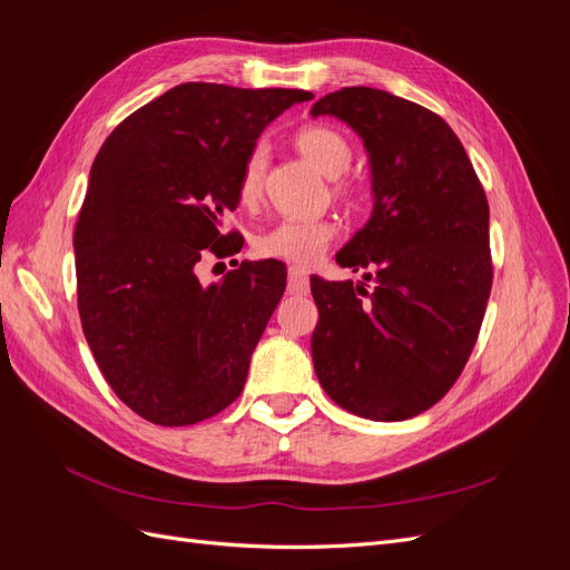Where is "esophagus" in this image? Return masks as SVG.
I'll use <instances>...</instances> for the list:
<instances>
[{
    "label": "esophagus",
    "instance_id": "1",
    "mask_svg": "<svg viewBox=\"0 0 570 570\" xmlns=\"http://www.w3.org/2000/svg\"><path fill=\"white\" fill-rule=\"evenodd\" d=\"M287 292L289 295H306L308 292V278L306 273L297 266H289L287 271Z\"/></svg>",
    "mask_w": 570,
    "mask_h": 570
}]
</instances>
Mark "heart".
<instances>
[{
	"instance_id": "1",
	"label": "heart",
	"mask_w": 570,
	"mask_h": 570,
	"mask_svg": "<svg viewBox=\"0 0 570 570\" xmlns=\"http://www.w3.org/2000/svg\"><path fill=\"white\" fill-rule=\"evenodd\" d=\"M295 147L306 161H312L323 176L335 178L333 195L337 199L356 197L354 185L340 180L344 170L350 168L354 149L347 137L331 126H306L295 135ZM266 170V149L258 145L249 151V157L239 170L237 193L243 204H254L262 197ZM340 228L333 218H285L275 223L273 228L256 237L254 249L264 258H281L295 266L308 268L318 264L327 247L333 245Z\"/></svg>"
}]
</instances>
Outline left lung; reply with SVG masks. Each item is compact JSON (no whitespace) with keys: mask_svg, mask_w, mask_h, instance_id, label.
I'll return each instance as SVG.
<instances>
[{"mask_svg":"<svg viewBox=\"0 0 570 570\" xmlns=\"http://www.w3.org/2000/svg\"><path fill=\"white\" fill-rule=\"evenodd\" d=\"M312 116L344 120L368 151L373 214L337 252L375 283L312 278L318 383L371 421L419 416L469 361L492 289L490 206L444 120L373 88L321 97Z\"/></svg>","mask_w":570,"mask_h":570,"instance_id":"left-lung-1","label":"left lung"}]
</instances>
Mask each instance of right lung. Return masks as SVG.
I'll list each match as a JSON object with an SVG mask.
<instances>
[{
    "label": "right lung",
    "mask_w": 570,
    "mask_h": 570,
    "mask_svg": "<svg viewBox=\"0 0 570 570\" xmlns=\"http://www.w3.org/2000/svg\"><path fill=\"white\" fill-rule=\"evenodd\" d=\"M306 90L183 82L101 145L73 233L78 312L107 383L137 416L193 425L233 404L287 271L243 262L204 287L195 266L230 256L220 230L256 137Z\"/></svg>",
    "instance_id": "obj_1"
}]
</instances>
